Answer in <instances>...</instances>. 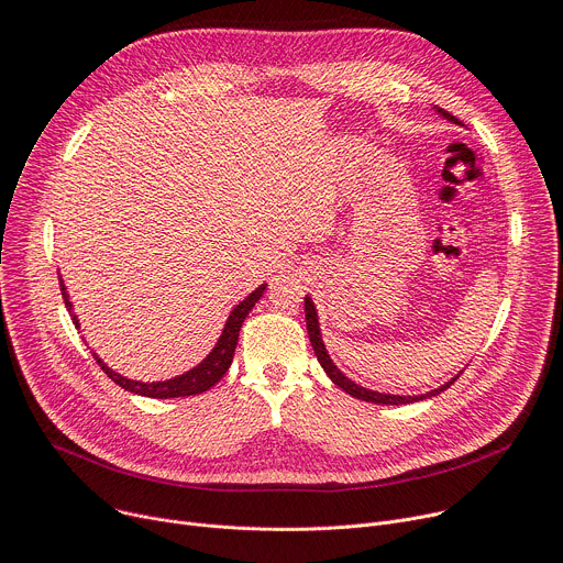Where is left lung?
Listing matches in <instances>:
<instances>
[{
	"label": "left lung",
	"instance_id": "obj_1",
	"mask_svg": "<svg viewBox=\"0 0 563 563\" xmlns=\"http://www.w3.org/2000/svg\"><path fill=\"white\" fill-rule=\"evenodd\" d=\"M437 111V115H441L443 120L452 122V124H459V120L454 115H450L448 111L439 109V107H432ZM305 320H307V334H309V341H311V347L316 352V358L320 363V367L325 369V374L347 394H352L354 398H361V400H367V404H376V406H406V404H417V400H423V398H430V396H437L441 391H445L456 378L459 372L454 378L445 380L443 385H439L437 389H430L426 394H417V396H410V394H387V391H376V389H369V387H363L358 383H354L350 376H345L336 363L332 361L328 347H325V341H323V334H320V323H318V311H316V305L309 296H305Z\"/></svg>",
	"mask_w": 563,
	"mask_h": 563
}]
</instances>
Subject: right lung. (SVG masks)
I'll return each instance as SVG.
<instances>
[{"label": "right lung", "instance_id": "obj_1", "mask_svg": "<svg viewBox=\"0 0 563 563\" xmlns=\"http://www.w3.org/2000/svg\"><path fill=\"white\" fill-rule=\"evenodd\" d=\"M59 289H62V298H64V305L68 309V316L73 320V325L79 330V320L73 311V302L68 300V291H66V285L59 276ZM267 289V283H263L261 287H256L245 300H240L231 311H229V318L227 323L222 328V334L220 339L216 341L213 350L191 369H187L185 374L180 376H174V378H167V380H153V383H144V380H133V378H126L122 374H118L115 369H111L96 352H93V358L98 361V365L104 369V374L118 383L120 387H124L126 391H133V394H140V396H148V398H178V396H194V394H202L207 389H211L229 369L231 361H233V352H235V345H238V334H240V328H243L247 313L254 309V305L261 300V296L265 294Z\"/></svg>", "mask_w": 563, "mask_h": 563}]
</instances>
